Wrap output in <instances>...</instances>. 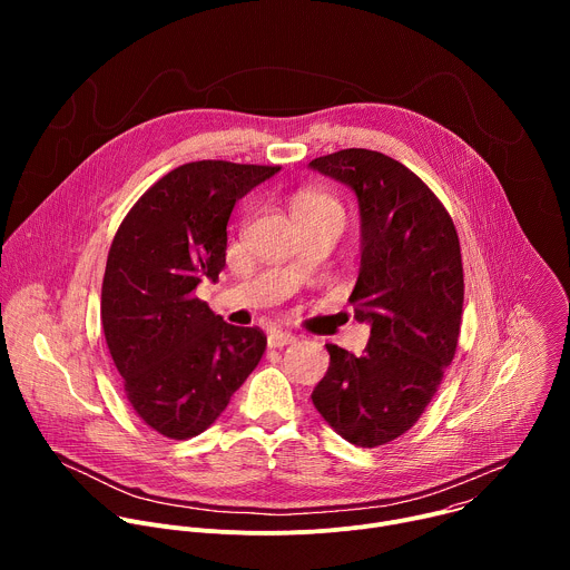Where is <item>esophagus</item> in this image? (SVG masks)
Returning a JSON list of instances; mask_svg holds the SVG:
<instances>
[{"mask_svg": "<svg viewBox=\"0 0 570 570\" xmlns=\"http://www.w3.org/2000/svg\"><path fill=\"white\" fill-rule=\"evenodd\" d=\"M295 343V336L291 332H282V330H273L268 334V347L277 350V347H286V345H293Z\"/></svg>", "mask_w": 570, "mask_h": 570, "instance_id": "1", "label": "esophagus"}]
</instances>
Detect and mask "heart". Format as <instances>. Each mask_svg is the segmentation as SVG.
I'll return each instance as SVG.
<instances>
[{"instance_id": "obj_1", "label": "heart", "mask_w": 570, "mask_h": 570, "mask_svg": "<svg viewBox=\"0 0 570 570\" xmlns=\"http://www.w3.org/2000/svg\"><path fill=\"white\" fill-rule=\"evenodd\" d=\"M297 209H324V212H334V214L343 216L338 200L327 194H320V191H302L295 198V212Z\"/></svg>"}]
</instances>
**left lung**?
I'll return each mask as SVG.
<instances>
[{"label":"left lung","instance_id":"8db88e82","mask_svg":"<svg viewBox=\"0 0 570 570\" xmlns=\"http://www.w3.org/2000/svg\"><path fill=\"white\" fill-rule=\"evenodd\" d=\"M308 167L358 198L361 271L350 302L354 317L370 324L363 356L327 345L330 370L311 399L338 435L374 449L415 426L455 356L460 240L440 198L383 153L345 148Z\"/></svg>","mask_w":570,"mask_h":570}]
</instances>
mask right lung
<instances>
[{
    "mask_svg": "<svg viewBox=\"0 0 570 570\" xmlns=\"http://www.w3.org/2000/svg\"><path fill=\"white\" fill-rule=\"evenodd\" d=\"M279 169L189 161L161 176L115 234L101 324L132 411L159 435L209 429L266 352L259 327L227 324L194 291L225 266L234 203Z\"/></svg>",
    "mask_w": 570,
    "mask_h": 570,
    "instance_id": "1",
    "label": "right lung"
}]
</instances>
